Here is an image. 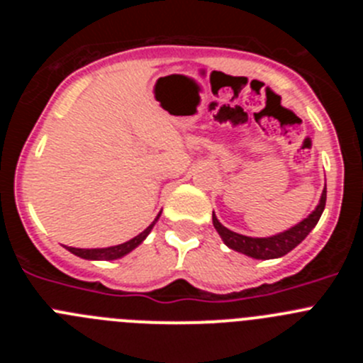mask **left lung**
<instances>
[{"mask_svg": "<svg viewBox=\"0 0 363 363\" xmlns=\"http://www.w3.org/2000/svg\"><path fill=\"white\" fill-rule=\"evenodd\" d=\"M325 200H327V191L323 187L322 196H320L318 205L316 209L309 214L307 218L296 223L291 229L284 230V233H278L274 236H267V238H252V236H245V234H238L234 230L227 229L220 223V220L216 218V214L213 213V225L218 230L220 238L223 240L229 249L233 251H238L245 256H251L255 259H272V258H281L287 252H291L298 243H301L306 240L307 234L316 227L320 216H322L323 209H325Z\"/></svg>", "mask_w": 363, "mask_h": 363, "instance_id": "1", "label": "left lung"}]
</instances>
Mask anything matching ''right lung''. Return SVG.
<instances>
[{
	"mask_svg": "<svg viewBox=\"0 0 363 363\" xmlns=\"http://www.w3.org/2000/svg\"><path fill=\"white\" fill-rule=\"evenodd\" d=\"M162 213L158 216L154 218V221L147 227L143 233H140L138 236H134L133 240L129 242L120 243V245H112V247H98V249H78V247H67V251H70L72 255L79 256L83 259H118V258H123L125 255H129L130 251H134L140 243H143V240L147 238L152 230V227L156 225V221L160 220Z\"/></svg>",
	"mask_w": 363,
	"mask_h": 363,
	"instance_id": "right-lung-1",
	"label": "right lung"
}]
</instances>
